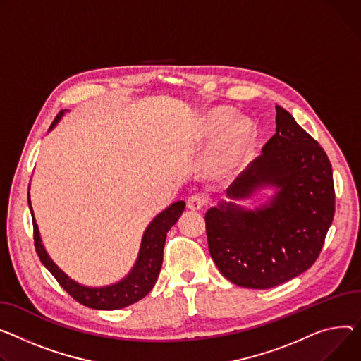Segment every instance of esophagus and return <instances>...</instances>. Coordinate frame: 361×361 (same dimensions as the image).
Returning <instances> with one entry per match:
<instances>
[{
  "instance_id": "obj_1",
  "label": "esophagus",
  "mask_w": 361,
  "mask_h": 361,
  "mask_svg": "<svg viewBox=\"0 0 361 361\" xmlns=\"http://www.w3.org/2000/svg\"><path fill=\"white\" fill-rule=\"evenodd\" d=\"M204 203H206V200L199 195H193L187 199V207L190 210H200V209H203Z\"/></svg>"
}]
</instances>
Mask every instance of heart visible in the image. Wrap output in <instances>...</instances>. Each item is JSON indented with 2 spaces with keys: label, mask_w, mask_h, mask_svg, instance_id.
I'll return each instance as SVG.
<instances>
[{
  "label": "heart",
  "mask_w": 361,
  "mask_h": 361,
  "mask_svg": "<svg viewBox=\"0 0 361 361\" xmlns=\"http://www.w3.org/2000/svg\"><path fill=\"white\" fill-rule=\"evenodd\" d=\"M233 116L231 109H214L209 111L200 123V133L207 140H218L209 161V170L216 176H228L250 152L255 130L247 117Z\"/></svg>",
  "instance_id": "obj_1"
}]
</instances>
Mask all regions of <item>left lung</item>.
Listing matches in <instances>:
<instances>
[{
    "label": "left lung",
    "instance_id": "1",
    "mask_svg": "<svg viewBox=\"0 0 361 361\" xmlns=\"http://www.w3.org/2000/svg\"><path fill=\"white\" fill-rule=\"evenodd\" d=\"M276 111V133L226 190L233 200L262 187H274V196L255 210L221 202L204 216L216 267L248 289H270L310 269L335 213L325 151L289 111L280 106Z\"/></svg>",
    "mask_w": 361,
    "mask_h": 361
}]
</instances>
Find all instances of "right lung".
<instances>
[{
    "mask_svg": "<svg viewBox=\"0 0 361 361\" xmlns=\"http://www.w3.org/2000/svg\"><path fill=\"white\" fill-rule=\"evenodd\" d=\"M62 116H63V111H61L55 117L51 129L56 126V123L59 122ZM29 207L32 212V219H33V236H35L36 252L43 266L52 273V276L63 287V290L84 306H88L92 309H100V310H116L140 300L152 290L162 266L166 232L177 224L181 213L184 212L185 203L183 200L173 203L170 207H166L164 212H161L157 216V218L147 228L145 233H143L140 251L132 271L118 283L104 286V287L82 286L75 280L69 279L56 266V264L52 261V258L47 255L44 247L42 245L39 228L36 225L32 204H30V196H29Z\"/></svg>",
    "mask_w": 361,
    "mask_h": 361,
    "instance_id": "right-lung-1",
    "label": "right lung"
}]
</instances>
